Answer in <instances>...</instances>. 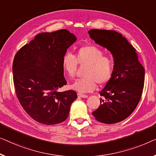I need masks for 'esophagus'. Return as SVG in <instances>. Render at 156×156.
Masks as SVG:
<instances>
[{"label": "esophagus", "instance_id": "34e87169", "mask_svg": "<svg viewBox=\"0 0 156 156\" xmlns=\"http://www.w3.org/2000/svg\"><path fill=\"white\" fill-rule=\"evenodd\" d=\"M78 97H81V98H87V97H88L87 95L81 94V93H78Z\"/></svg>", "mask_w": 156, "mask_h": 156}]
</instances>
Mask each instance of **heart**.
<instances>
[{
    "mask_svg": "<svg viewBox=\"0 0 156 156\" xmlns=\"http://www.w3.org/2000/svg\"><path fill=\"white\" fill-rule=\"evenodd\" d=\"M104 55V51L100 48L94 45H86L77 50L76 58L69 52L63 56L62 69L70 78L75 76L78 63L87 64L85 71V77L77 79L71 85L72 89L79 92H90L96 88L97 83L103 85L110 80L114 64L110 57Z\"/></svg>",
    "mask_w": 156,
    "mask_h": 156,
    "instance_id": "heart-1",
    "label": "heart"
}]
</instances>
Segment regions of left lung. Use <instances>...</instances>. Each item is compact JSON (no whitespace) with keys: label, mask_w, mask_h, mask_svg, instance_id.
Returning a JSON list of instances; mask_svg holds the SVG:
<instances>
[{"label":"left lung","mask_w":156,"mask_h":156,"mask_svg":"<svg viewBox=\"0 0 156 156\" xmlns=\"http://www.w3.org/2000/svg\"><path fill=\"white\" fill-rule=\"evenodd\" d=\"M88 34L97 44L110 51L114 62L113 75L100 92V106L92 113L106 124L120 122L138 105L144 84V68L136 50L122 34L105 29H91Z\"/></svg>","instance_id":"obj_1"}]
</instances>
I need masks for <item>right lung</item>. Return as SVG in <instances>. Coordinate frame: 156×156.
<instances>
[{
  "label": "right lung",
  "mask_w": 156,
  "mask_h": 156,
  "mask_svg": "<svg viewBox=\"0 0 156 156\" xmlns=\"http://www.w3.org/2000/svg\"><path fill=\"white\" fill-rule=\"evenodd\" d=\"M76 40L66 29L44 32L15 56L12 73L16 94L25 111L37 122L51 125L68 118L77 94L74 90H57L66 84L62 57Z\"/></svg>",
  "instance_id": "right-lung-1"
}]
</instances>
